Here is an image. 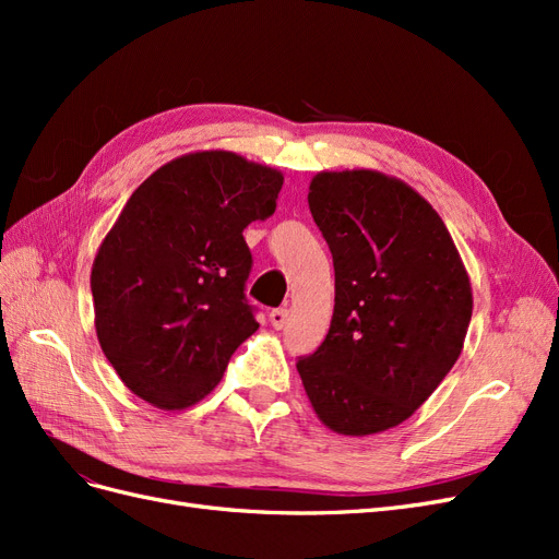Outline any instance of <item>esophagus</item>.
<instances>
[{
    "mask_svg": "<svg viewBox=\"0 0 559 559\" xmlns=\"http://www.w3.org/2000/svg\"><path fill=\"white\" fill-rule=\"evenodd\" d=\"M286 321H289V310H286V308H277V310L270 312V324H273L277 331L286 326Z\"/></svg>",
    "mask_w": 559,
    "mask_h": 559,
    "instance_id": "34e87169",
    "label": "esophagus"
}]
</instances>
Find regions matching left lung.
<instances>
[{"instance_id":"obj_1","label":"left lung","mask_w":559,"mask_h":559,"mask_svg":"<svg viewBox=\"0 0 559 559\" xmlns=\"http://www.w3.org/2000/svg\"><path fill=\"white\" fill-rule=\"evenodd\" d=\"M310 212L333 253L326 341L296 368L317 417L343 436L399 427L460 359L471 280L443 218L378 170L317 173Z\"/></svg>"}]
</instances>
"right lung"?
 <instances>
[{
	"label": "right lung",
	"instance_id": "add662e5",
	"mask_svg": "<svg viewBox=\"0 0 559 559\" xmlns=\"http://www.w3.org/2000/svg\"><path fill=\"white\" fill-rule=\"evenodd\" d=\"M282 183L275 167L212 148L134 189L91 270L97 341L132 394L183 411L222 382L259 329L242 230L273 216Z\"/></svg>",
	"mask_w": 559,
	"mask_h": 559
}]
</instances>
